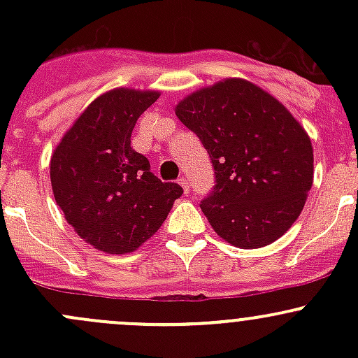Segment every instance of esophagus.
I'll use <instances>...</instances> for the list:
<instances>
[{
    "instance_id": "obj_1",
    "label": "esophagus",
    "mask_w": 358,
    "mask_h": 358,
    "mask_svg": "<svg viewBox=\"0 0 358 358\" xmlns=\"http://www.w3.org/2000/svg\"><path fill=\"white\" fill-rule=\"evenodd\" d=\"M178 183H180V185H182L183 192H185V194H189V190H190V185H189V182H187V178H185V176H180V178H178Z\"/></svg>"
}]
</instances>
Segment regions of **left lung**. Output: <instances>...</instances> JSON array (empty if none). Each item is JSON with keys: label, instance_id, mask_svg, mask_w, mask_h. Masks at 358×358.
<instances>
[{"label": "left lung", "instance_id": "left-lung-1", "mask_svg": "<svg viewBox=\"0 0 358 358\" xmlns=\"http://www.w3.org/2000/svg\"><path fill=\"white\" fill-rule=\"evenodd\" d=\"M175 114L215 168V187L201 201L213 230L241 249L284 236L313 183L312 142L291 112L265 90L230 78L185 96Z\"/></svg>", "mask_w": 358, "mask_h": 358}]
</instances>
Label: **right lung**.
Here are the masks:
<instances>
[{
  "label": "right lung",
  "mask_w": 358,
  "mask_h": 358,
  "mask_svg": "<svg viewBox=\"0 0 358 358\" xmlns=\"http://www.w3.org/2000/svg\"><path fill=\"white\" fill-rule=\"evenodd\" d=\"M159 92L115 88L93 100L64 135L50 162L53 196L81 239L109 255L138 249L183 194L150 171L131 149L136 121Z\"/></svg>",
  "instance_id": "add662e5"
}]
</instances>
